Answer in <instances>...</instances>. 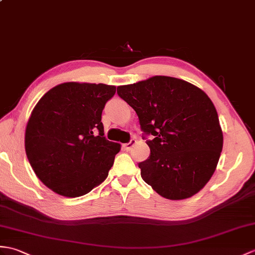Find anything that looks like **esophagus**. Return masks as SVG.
Masks as SVG:
<instances>
[{"label": "esophagus", "mask_w": 255, "mask_h": 255, "mask_svg": "<svg viewBox=\"0 0 255 255\" xmlns=\"http://www.w3.org/2000/svg\"><path fill=\"white\" fill-rule=\"evenodd\" d=\"M135 143H137V141H135L134 139H131V140H130V141L128 142V143H126V144H124V145H123V146H124V150L130 151V150L132 149V146H133Z\"/></svg>", "instance_id": "esophagus-1"}]
</instances>
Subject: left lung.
<instances>
[{"label": "left lung", "instance_id": "8db88e82", "mask_svg": "<svg viewBox=\"0 0 255 255\" xmlns=\"http://www.w3.org/2000/svg\"><path fill=\"white\" fill-rule=\"evenodd\" d=\"M117 93L135 111L151 154L139 163L141 177L163 198L183 200L211 179L223 149L214 104L185 80L154 76L120 86Z\"/></svg>", "mask_w": 255, "mask_h": 255}]
</instances>
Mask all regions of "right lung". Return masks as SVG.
I'll return each mask as SVG.
<instances>
[{"label":"right lung","mask_w":255,"mask_h":255,"mask_svg":"<svg viewBox=\"0 0 255 255\" xmlns=\"http://www.w3.org/2000/svg\"><path fill=\"white\" fill-rule=\"evenodd\" d=\"M115 92V86L65 82L34 106L26 127V154L52 191L77 198L106 179L121 144L105 139L101 118Z\"/></svg>","instance_id":"right-lung-1"}]
</instances>
